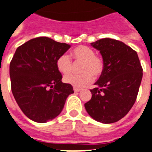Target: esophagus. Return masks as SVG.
Listing matches in <instances>:
<instances>
[{
  "instance_id": "1",
  "label": "esophagus",
  "mask_w": 152,
  "mask_h": 152,
  "mask_svg": "<svg viewBox=\"0 0 152 152\" xmlns=\"http://www.w3.org/2000/svg\"><path fill=\"white\" fill-rule=\"evenodd\" d=\"M74 91H75V92H79V91H81V89L77 88H75V87H74Z\"/></svg>"
}]
</instances>
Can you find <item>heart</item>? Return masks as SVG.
I'll return each mask as SVG.
<instances>
[{
	"label": "heart",
	"mask_w": 152,
	"mask_h": 152,
	"mask_svg": "<svg viewBox=\"0 0 152 152\" xmlns=\"http://www.w3.org/2000/svg\"><path fill=\"white\" fill-rule=\"evenodd\" d=\"M72 56L77 62H82L81 74H68L64 77V81L75 88H82L90 84L94 77L102 75L104 71V61L101 57L95 55L92 48L79 46L72 51ZM56 65L62 74L69 73L72 68V61L69 55L64 54L58 58Z\"/></svg>",
	"instance_id": "heart-1"
}]
</instances>
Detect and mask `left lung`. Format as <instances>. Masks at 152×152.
<instances>
[{"mask_svg":"<svg viewBox=\"0 0 152 152\" xmlns=\"http://www.w3.org/2000/svg\"><path fill=\"white\" fill-rule=\"evenodd\" d=\"M91 46L102 54L104 71L85 104L88 115L98 122L111 124L124 118L137 98L142 79L138 54L121 41L100 39Z\"/></svg>","mask_w":152,"mask_h":152,"instance_id":"left-lung-1","label":"left lung"}]
</instances>
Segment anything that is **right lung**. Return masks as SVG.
I'll list each match as a JSON object with an SVG mask.
<instances>
[{"mask_svg":"<svg viewBox=\"0 0 152 152\" xmlns=\"http://www.w3.org/2000/svg\"><path fill=\"white\" fill-rule=\"evenodd\" d=\"M71 45L47 37L18 47L10 64L11 91L18 106L31 120L45 123L63 110L73 87L61 81L58 58Z\"/></svg>","mask_w":152,"mask_h":152,"instance_id":"add662e5","label":"right lung"}]
</instances>
